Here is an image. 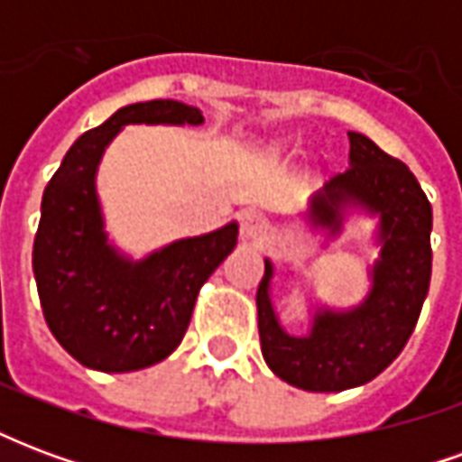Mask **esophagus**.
<instances>
[{
	"label": "esophagus",
	"mask_w": 462,
	"mask_h": 462,
	"mask_svg": "<svg viewBox=\"0 0 462 462\" xmlns=\"http://www.w3.org/2000/svg\"><path fill=\"white\" fill-rule=\"evenodd\" d=\"M267 235V220L257 215V212H247L245 217H242V237L245 240H262Z\"/></svg>",
	"instance_id": "1"
}]
</instances>
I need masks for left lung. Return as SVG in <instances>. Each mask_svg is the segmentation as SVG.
Returning a JSON list of instances; mask_svg holds the SVG:
<instances>
[{
	"instance_id": "obj_1",
	"label": "left lung",
	"mask_w": 462,
	"mask_h": 462,
	"mask_svg": "<svg viewBox=\"0 0 462 462\" xmlns=\"http://www.w3.org/2000/svg\"><path fill=\"white\" fill-rule=\"evenodd\" d=\"M348 143L351 165L311 198L310 220L337 235L348 208L381 217V257L371 272L368 297L356 310H319L307 337H291L272 307L270 262H264L257 287V324L267 366L282 381L317 393L368 383L403 351L423 310L433 264V210L416 175L361 133H348Z\"/></svg>"
}]
</instances>
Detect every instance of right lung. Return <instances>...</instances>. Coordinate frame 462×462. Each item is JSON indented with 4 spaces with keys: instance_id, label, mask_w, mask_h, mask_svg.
Masks as SVG:
<instances>
[{
    "instance_id": "add662e5",
    "label": "right lung",
    "mask_w": 462,
    "mask_h": 462,
    "mask_svg": "<svg viewBox=\"0 0 462 462\" xmlns=\"http://www.w3.org/2000/svg\"><path fill=\"white\" fill-rule=\"evenodd\" d=\"M180 101H145L116 111L69 148L42 198L34 237L36 290L56 341L84 366L138 371L171 356L188 331L198 291L237 245V225L178 240L143 262L108 245L96 198V168L128 123L200 125Z\"/></svg>"
}]
</instances>
